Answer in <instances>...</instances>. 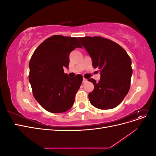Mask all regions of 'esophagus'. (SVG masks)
Here are the masks:
<instances>
[{
  "label": "esophagus",
  "mask_w": 156,
  "mask_h": 156,
  "mask_svg": "<svg viewBox=\"0 0 156 156\" xmlns=\"http://www.w3.org/2000/svg\"><path fill=\"white\" fill-rule=\"evenodd\" d=\"M87 81H88V80H87V79H85V78H83V83H86V82H87Z\"/></svg>",
  "instance_id": "1"
}]
</instances>
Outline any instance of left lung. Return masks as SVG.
<instances>
[{
  "label": "left lung",
  "instance_id": "8db88e82",
  "mask_svg": "<svg viewBox=\"0 0 156 156\" xmlns=\"http://www.w3.org/2000/svg\"><path fill=\"white\" fill-rule=\"evenodd\" d=\"M90 56L92 66L101 72L98 83L89 79L94 88L88 94L91 104L100 109H111L123 101L130 88L133 69L126 51L118 44L101 36L79 37Z\"/></svg>",
  "mask_w": 156,
  "mask_h": 156
}]
</instances>
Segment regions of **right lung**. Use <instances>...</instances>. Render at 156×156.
I'll return each instance as SVG.
<instances>
[{
  "label": "right lung",
  "mask_w": 156,
  "mask_h": 156,
  "mask_svg": "<svg viewBox=\"0 0 156 156\" xmlns=\"http://www.w3.org/2000/svg\"><path fill=\"white\" fill-rule=\"evenodd\" d=\"M76 48H83L77 37L54 35L42 42L30 58L29 79L33 96L50 112L70 109L81 85V75L71 78L63 69L68 68L69 53Z\"/></svg>",
  "instance_id": "right-lung-1"
}]
</instances>
